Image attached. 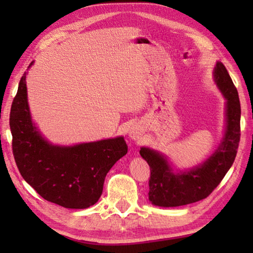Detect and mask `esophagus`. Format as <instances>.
Returning <instances> with one entry per match:
<instances>
[{"label":"esophagus","instance_id":"obj_1","mask_svg":"<svg viewBox=\"0 0 253 253\" xmlns=\"http://www.w3.org/2000/svg\"><path fill=\"white\" fill-rule=\"evenodd\" d=\"M129 137L134 140L140 139V137H142V130H140V128L137 125L131 126L129 128Z\"/></svg>","mask_w":253,"mask_h":253}]
</instances>
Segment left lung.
Here are the masks:
<instances>
[{"mask_svg":"<svg viewBox=\"0 0 253 253\" xmlns=\"http://www.w3.org/2000/svg\"><path fill=\"white\" fill-rule=\"evenodd\" d=\"M213 77L226 100L225 130L220 145L207 161L191 169L174 173L163 154L148 147L140 148V156L151 168L148 199L154 205L174 208L208 198L233 164L240 142L241 107L238 90L222 62H216Z\"/></svg>","mask_w":253,"mask_h":253,"instance_id":"obj_1","label":"left lung"}]
</instances>
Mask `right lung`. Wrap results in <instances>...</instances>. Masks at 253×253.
Returning a JSON list of instances; mask_svg holds the SVG:
<instances>
[{
  "instance_id": "obj_1",
  "label": "right lung",
  "mask_w": 253,
  "mask_h": 253,
  "mask_svg": "<svg viewBox=\"0 0 253 253\" xmlns=\"http://www.w3.org/2000/svg\"><path fill=\"white\" fill-rule=\"evenodd\" d=\"M25 78L27 72L10 113L12 149L21 175L49 202L67 209L91 207L100 198L107 173L127 154L125 139L119 136L74 146L50 144L32 122Z\"/></svg>"
}]
</instances>
